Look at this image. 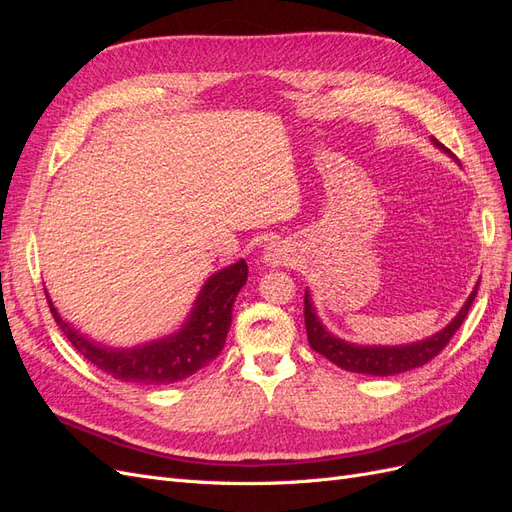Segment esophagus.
Instances as JSON below:
<instances>
[{
    "label": "esophagus",
    "instance_id": "34e87169",
    "mask_svg": "<svg viewBox=\"0 0 512 512\" xmlns=\"http://www.w3.org/2000/svg\"><path fill=\"white\" fill-rule=\"evenodd\" d=\"M286 252L282 250L280 245H271L269 250L265 252V262L269 267H280V265H286Z\"/></svg>",
    "mask_w": 512,
    "mask_h": 512
}]
</instances>
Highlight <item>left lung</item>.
Here are the masks:
<instances>
[{"label": "left lung", "mask_w": 512, "mask_h": 512, "mask_svg": "<svg viewBox=\"0 0 512 512\" xmlns=\"http://www.w3.org/2000/svg\"><path fill=\"white\" fill-rule=\"evenodd\" d=\"M431 141L438 149L448 153V156H453L451 149H446L438 141V138H431ZM476 292H478V286H474L466 305L459 309V314L455 316V320H451L448 327H444L436 335L421 339V342H416V344H408V346H356V344L344 342V339H339L324 329V324L316 316L312 299H309V294L305 292L307 342L318 354H322L324 359H329L331 363H335L337 367H342L346 371H354V374H365V376L404 374V371L423 367L425 363H429L433 359V356H438L448 346L451 337L459 331L463 320H466L468 309L474 303Z\"/></svg>", "instance_id": "obj_1"}]
</instances>
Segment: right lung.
Returning a JSON list of instances; mask_svg holds the SVG:
<instances>
[{"instance_id": "add662e5", "label": "right lung", "mask_w": 512, "mask_h": 512, "mask_svg": "<svg viewBox=\"0 0 512 512\" xmlns=\"http://www.w3.org/2000/svg\"><path fill=\"white\" fill-rule=\"evenodd\" d=\"M245 282V260L213 273L203 290L198 292L190 318L183 322L177 333L158 339V342L123 350L91 342L57 314L49 294H46V301H49L59 329L89 363L121 382L160 386L190 378L222 352L232 322V305Z\"/></svg>"}]
</instances>
